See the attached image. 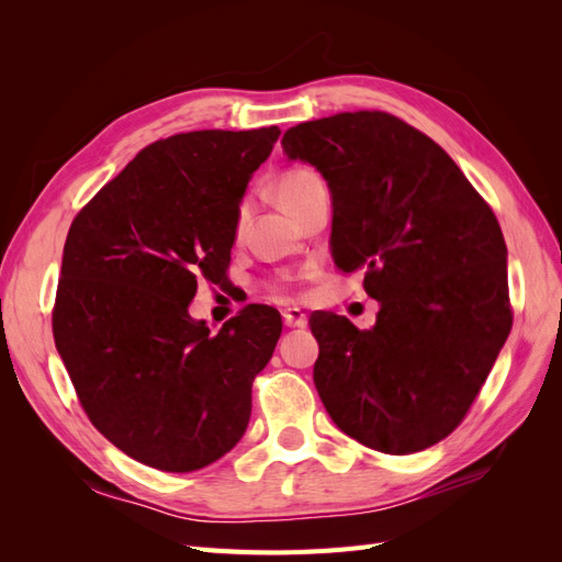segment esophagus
Here are the masks:
<instances>
[{
	"label": "esophagus",
	"mask_w": 562,
	"mask_h": 562,
	"mask_svg": "<svg viewBox=\"0 0 562 562\" xmlns=\"http://www.w3.org/2000/svg\"><path fill=\"white\" fill-rule=\"evenodd\" d=\"M283 323L288 328H307V314L297 307H291L283 312Z\"/></svg>",
	"instance_id": "obj_1"
}]
</instances>
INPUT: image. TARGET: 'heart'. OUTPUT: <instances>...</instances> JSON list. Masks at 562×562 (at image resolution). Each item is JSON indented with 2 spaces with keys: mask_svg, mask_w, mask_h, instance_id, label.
Segmentation results:
<instances>
[{
  "mask_svg": "<svg viewBox=\"0 0 562 562\" xmlns=\"http://www.w3.org/2000/svg\"><path fill=\"white\" fill-rule=\"evenodd\" d=\"M318 182H321V178L314 171H307V168H291V171L281 173L277 184H274L277 201L281 203V209L288 215H293L302 206V201L307 199L312 187L318 184ZM244 215H246V206H239V215H236V227H241ZM269 288H271V293L288 295L293 291V283H291V279H279V281L271 283Z\"/></svg>",
  "mask_w": 562,
  "mask_h": 562,
  "instance_id": "b5f03b06",
  "label": "heart"
}]
</instances>
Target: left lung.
I'll return each mask as SVG.
<instances>
[{"mask_svg": "<svg viewBox=\"0 0 562 562\" xmlns=\"http://www.w3.org/2000/svg\"><path fill=\"white\" fill-rule=\"evenodd\" d=\"M281 145L328 180L333 260L382 304L370 330L310 318L318 396L366 448L427 450L462 424L512 333L497 217L443 147L389 112L314 119Z\"/></svg>", "mask_w": 562, "mask_h": 562, "instance_id": "1", "label": "left lung"}]
</instances>
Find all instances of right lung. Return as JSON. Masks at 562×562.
I'll use <instances>...</instances> for the list:
<instances>
[{"label": "right lung", "instance_id": "obj_1", "mask_svg": "<svg viewBox=\"0 0 562 562\" xmlns=\"http://www.w3.org/2000/svg\"><path fill=\"white\" fill-rule=\"evenodd\" d=\"M279 133L213 128L151 143L67 232L56 349L93 427L147 467L203 469L248 427L279 312L246 304L213 335L187 307L196 283L227 277L239 201Z\"/></svg>", "mask_w": 562, "mask_h": 562}]
</instances>
